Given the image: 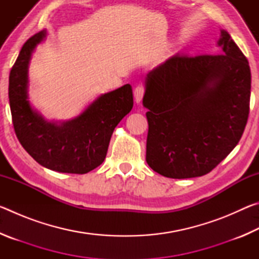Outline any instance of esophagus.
<instances>
[{"label":"esophagus","mask_w":259,"mask_h":259,"mask_svg":"<svg viewBox=\"0 0 259 259\" xmlns=\"http://www.w3.org/2000/svg\"><path fill=\"white\" fill-rule=\"evenodd\" d=\"M144 93H145V89H144L143 85H138L137 88H136L135 91H134V96H135V102H136V104H139L140 102H142Z\"/></svg>","instance_id":"esophagus-1"}]
</instances>
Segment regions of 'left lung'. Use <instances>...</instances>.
<instances>
[{
	"label": "left lung",
	"instance_id": "1",
	"mask_svg": "<svg viewBox=\"0 0 259 259\" xmlns=\"http://www.w3.org/2000/svg\"><path fill=\"white\" fill-rule=\"evenodd\" d=\"M217 46L222 55H176L145 77L146 162L162 176H203L233 151L243 134L250 67L225 29Z\"/></svg>",
	"mask_w": 259,
	"mask_h": 259
}]
</instances>
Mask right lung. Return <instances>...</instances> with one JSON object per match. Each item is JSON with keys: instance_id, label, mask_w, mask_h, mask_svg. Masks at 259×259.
Instances as JSON below:
<instances>
[{"instance_id": "obj_1", "label": "right lung", "mask_w": 259, "mask_h": 259, "mask_svg": "<svg viewBox=\"0 0 259 259\" xmlns=\"http://www.w3.org/2000/svg\"><path fill=\"white\" fill-rule=\"evenodd\" d=\"M47 29L25 42L9 76V102L17 138L45 168L87 174L104 162L112 134L134 106L130 84L98 96L77 116L50 121L29 102L28 67L33 52L46 40Z\"/></svg>"}]
</instances>
